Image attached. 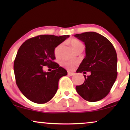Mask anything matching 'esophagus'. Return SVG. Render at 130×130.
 I'll return each mask as SVG.
<instances>
[{"instance_id": "esophagus-1", "label": "esophagus", "mask_w": 130, "mask_h": 130, "mask_svg": "<svg viewBox=\"0 0 130 130\" xmlns=\"http://www.w3.org/2000/svg\"><path fill=\"white\" fill-rule=\"evenodd\" d=\"M75 74L74 73H73V72H68V75L69 76H73Z\"/></svg>"}]
</instances>
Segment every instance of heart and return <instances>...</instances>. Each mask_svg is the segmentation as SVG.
Wrapping results in <instances>:
<instances>
[{"instance_id":"1","label":"heart","mask_w":130,"mask_h":130,"mask_svg":"<svg viewBox=\"0 0 130 130\" xmlns=\"http://www.w3.org/2000/svg\"><path fill=\"white\" fill-rule=\"evenodd\" d=\"M70 43L71 46H72V48L73 49V50L74 49H76V48L79 47V46L83 45L82 44L81 42L78 41L76 40H74V39H73V40L70 41ZM61 47V45L60 44V45H58L57 47L56 48H55L54 54H55V55H56V56H57V55H58ZM61 65L64 67H66V68L68 69L69 70H73V69L74 68V67H75V66L76 65V62H74V61H63L61 62Z\"/></svg>"}]
</instances>
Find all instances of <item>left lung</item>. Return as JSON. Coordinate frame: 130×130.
I'll use <instances>...</instances> for the list:
<instances>
[{
	"mask_svg": "<svg viewBox=\"0 0 130 130\" xmlns=\"http://www.w3.org/2000/svg\"><path fill=\"white\" fill-rule=\"evenodd\" d=\"M84 42L86 56L80 64L77 73L83 75L85 82L76 86L82 98L89 102H96L109 93L117 77V56L111 42L95 32H86L74 35Z\"/></svg>",
	"mask_w": 130,
	"mask_h": 130,
	"instance_id": "8db88e82",
	"label": "left lung"
}]
</instances>
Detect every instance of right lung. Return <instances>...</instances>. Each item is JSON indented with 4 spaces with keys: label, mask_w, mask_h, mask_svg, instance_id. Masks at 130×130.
I'll return each mask as SVG.
<instances>
[{
    "label": "right lung",
    "mask_w": 130,
    "mask_h": 130,
    "mask_svg": "<svg viewBox=\"0 0 130 130\" xmlns=\"http://www.w3.org/2000/svg\"><path fill=\"white\" fill-rule=\"evenodd\" d=\"M69 37V35H41L28 39L19 47L13 64L16 83L29 101L45 104L56 93L58 80L67 72L53 61L56 59L54 50ZM46 65L53 70L44 72Z\"/></svg>",
    "instance_id": "1"
}]
</instances>
